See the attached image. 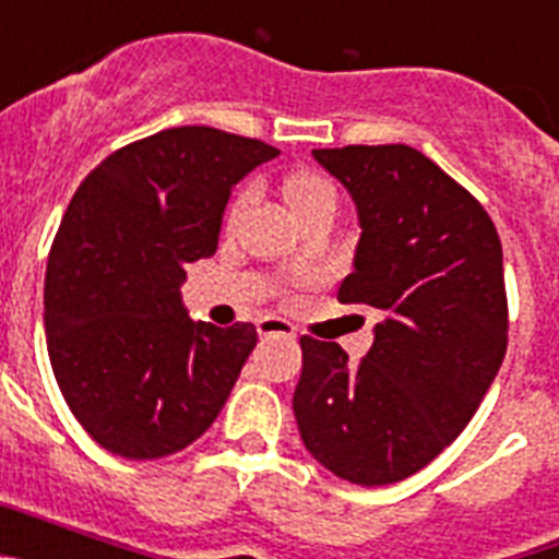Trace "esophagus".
Masks as SVG:
<instances>
[{
  "instance_id": "34e87169",
  "label": "esophagus",
  "mask_w": 559,
  "mask_h": 559,
  "mask_svg": "<svg viewBox=\"0 0 559 559\" xmlns=\"http://www.w3.org/2000/svg\"><path fill=\"white\" fill-rule=\"evenodd\" d=\"M257 333L263 335V338H271V335H283V338H296V330L290 328L288 322L283 319H274V316H265L257 322Z\"/></svg>"
}]
</instances>
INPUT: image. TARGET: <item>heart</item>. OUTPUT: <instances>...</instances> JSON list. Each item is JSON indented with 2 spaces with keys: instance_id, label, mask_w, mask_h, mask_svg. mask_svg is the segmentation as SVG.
<instances>
[{
  "instance_id": "1",
  "label": "heart",
  "mask_w": 559,
  "mask_h": 559,
  "mask_svg": "<svg viewBox=\"0 0 559 559\" xmlns=\"http://www.w3.org/2000/svg\"><path fill=\"white\" fill-rule=\"evenodd\" d=\"M251 201V190H243L231 204V215L243 210ZM285 201H288L290 212L302 221L310 212L322 210V206H335V187L328 179L316 176V173H294L285 181Z\"/></svg>"
}]
</instances>
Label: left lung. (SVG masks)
Wrapping results in <instances>:
<instances>
[{
	"label": "left lung",
	"instance_id": "8db88e82",
	"mask_svg": "<svg viewBox=\"0 0 559 559\" xmlns=\"http://www.w3.org/2000/svg\"><path fill=\"white\" fill-rule=\"evenodd\" d=\"M353 195L360 240L338 302L380 313L367 358L302 335L305 448L344 481L408 478L471 423L507 353L501 240L471 192L408 145L313 151Z\"/></svg>",
	"mask_w": 559,
	"mask_h": 559
}]
</instances>
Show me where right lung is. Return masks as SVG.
<instances>
[{
    "instance_id": "obj_1",
    "label": "right lung",
    "mask_w": 559,
    "mask_h": 559,
    "mask_svg": "<svg viewBox=\"0 0 559 559\" xmlns=\"http://www.w3.org/2000/svg\"><path fill=\"white\" fill-rule=\"evenodd\" d=\"M276 153L218 128H167L106 156L69 201L44 280L47 353L106 451L170 456L224 408L257 330L192 322L181 283L218 249L231 187Z\"/></svg>"
}]
</instances>
